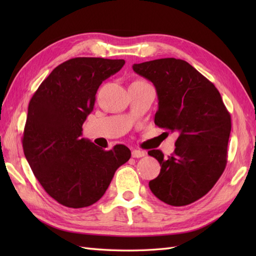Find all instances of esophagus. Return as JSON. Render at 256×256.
Listing matches in <instances>:
<instances>
[{
	"label": "esophagus",
	"mask_w": 256,
	"mask_h": 256,
	"mask_svg": "<svg viewBox=\"0 0 256 256\" xmlns=\"http://www.w3.org/2000/svg\"><path fill=\"white\" fill-rule=\"evenodd\" d=\"M144 156H145V152L143 150H132V157H134V158H140V157H144Z\"/></svg>",
	"instance_id": "34e87169"
}]
</instances>
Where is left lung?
I'll return each instance as SVG.
<instances>
[{
  "mask_svg": "<svg viewBox=\"0 0 256 256\" xmlns=\"http://www.w3.org/2000/svg\"><path fill=\"white\" fill-rule=\"evenodd\" d=\"M133 70L155 86V124L178 134L170 156L164 157L160 150L148 152L162 166L148 186L167 204H192L209 192L224 170L230 113L214 84L182 59L134 64Z\"/></svg>",
  "mask_w": 256,
  "mask_h": 256,
  "instance_id": "obj_1",
  "label": "left lung"
}]
</instances>
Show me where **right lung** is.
Wrapping results in <instances>:
<instances>
[{
	"label": "right lung",
	"mask_w": 256,
	"mask_h": 256,
	"mask_svg": "<svg viewBox=\"0 0 256 256\" xmlns=\"http://www.w3.org/2000/svg\"><path fill=\"white\" fill-rule=\"evenodd\" d=\"M124 64L123 59H69L52 70L30 101L22 140L25 157L45 192L68 208L96 204L131 157L125 145L104 150L81 138L102 81Z\"/></svg>",
	"instance_id": "add662e5"
}]
</instances>
